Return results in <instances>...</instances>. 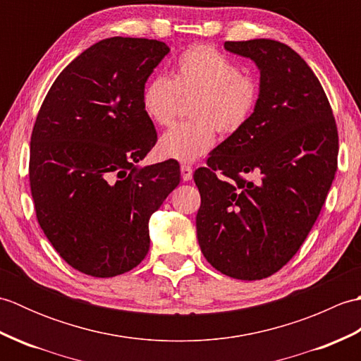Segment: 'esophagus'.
I'll return each instance as SVG.
<instances>
[{"label": "esophagus", "instance_id": "obj_1", "mask_svg": "<svg viewBox=\"0 0 361 361\" xmlns=\"http://www.w3.org/2000/svg\"><path fill=\"white\" fill-rule=\"evenodd\" d=\"M192 173H194L192 167L188 166V164H183L181 166V178H183V181H190V180H192Z\"/></svg>", "mask_w": 361, "mask_h": 361}]
</instances>
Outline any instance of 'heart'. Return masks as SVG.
Returning a JSON list of instances; mask_svg holds the SVG:
<instances>
[{"label": "heart", "mask_w": 361, "mask_h": 361, "mask_svg": "<svg viewBox=\"0 0 361 361\" xmlns=\"http://www.w3.org/2000/svg\"><path fill=\"white\" fill-rule=\"evenodd\" d=\"M181 99H194L190 122L176 124L159 137L161 157L190 163L208 153L216 130L231 135L247 124L259 101L257 82L217 49L197 44L176 60L172 78L155 75L141 94L142 111L158 126L173 121Z\"/></svg>", "instance_id": "b5f03b06"}]
</instances>
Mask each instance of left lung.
Instances as JSON below:
<instances>
[{"instance_id":"left-lung-1","label":"left lung","mask_w":361,"mask_h":361,"mask_svg":"<svg viewBox=\"0 0 361 361\" xmlns=\"http://www.w3.org/2000/svg\"><path fill=\"white\" fill-rule=\"evenodd\" d=\"M225 49L256 63L259 101L194 173L197 239L216 270L257 281L281 270L315 225L336 172L338 132L318 78L290 46L256 38ZM252 173L257 180L244 178Z\"/></svg>"}]
</instances>
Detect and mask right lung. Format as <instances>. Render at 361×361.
I'll use <instances>...</instances> for the list:
<instances>
[{
	"instance_id": "obj_1",
	"label": "right lung",
	"mask_w": 361,
	"mask_h": 361,
	"mask_svg": "<svg viewBox=\"0 0 361 361\" xmlns=\"http://www.w3.org/2000/svg\"><path fill=\"white\" fill-rule=\"evenodd\" d=\"M169 51L147 38L97 42L59 74L38 111L29 159L37 220L80 273L113 278L140 265L150 216L180 183L173 159L137 166L157 144L142 88Z\"/></svg>"
}]
</instances>
